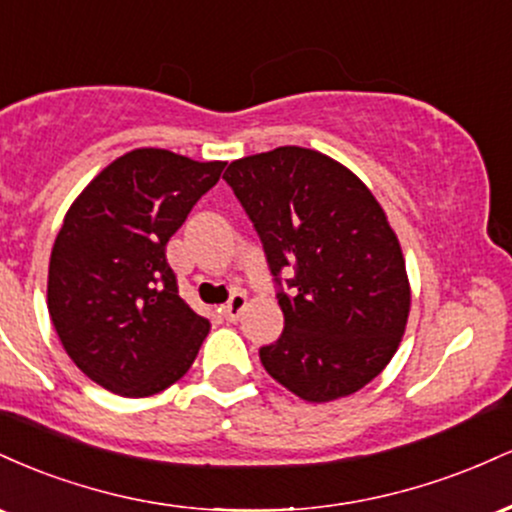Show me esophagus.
<instances>
[{
	"label": "esophagus",
	"mask_w": 512,
	"mask_h": 512,
	"mask_svg": "<svg viewBox=\"0 0 512 512\" xmlns=\"http://www.w3.org/2000/svg\"><path fill=\"white\" fill-rule=\"evenodd\" d=\"M245 308H248V296H245V293H233L231 301L221 308V313L228 322H236L238 317L245 313Z\"/></svg>",
	"instance_id": "esophagus-1"
}]
</instances>
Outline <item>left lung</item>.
<instances>
[{"mask_svg":"<svg viewBox=\"0 0 512 512\" xmlns=\"http://www.w3.org/2000/svg\"><path fill=\"white\" fill-rule=\"evenodd\" d=\"M279 281L284 332L264 370L305 402L349 397L383 373L407 330L411 286L397 233L358 175L303 146L233 161L223 173Z\"/></svg>","mask_w":512,"mask_h":512,"instance_id":"left-lung-1","label":"left lung"}]
</instances>
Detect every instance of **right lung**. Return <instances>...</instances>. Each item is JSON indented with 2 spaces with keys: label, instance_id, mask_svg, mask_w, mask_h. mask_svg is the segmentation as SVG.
<instances>
[{
  "label": "right lung",
  "instance_id": "obj_1",
  "mask_svg": "<svg viewBox=\"0 0 512 512\" xmlns=\"http://www.w3.org/2000/svg\"><path fill=\"white\" fill-rule=\"evenodd\" d=\"M223 166L127 151L64 214L48 269L50 320L76 368L115 395L178 383L207 339L209 320L178 296L166 245Z\"/></svg>",
  "mask_w": 512,
  "mask_h": 512
}]
</instances>
